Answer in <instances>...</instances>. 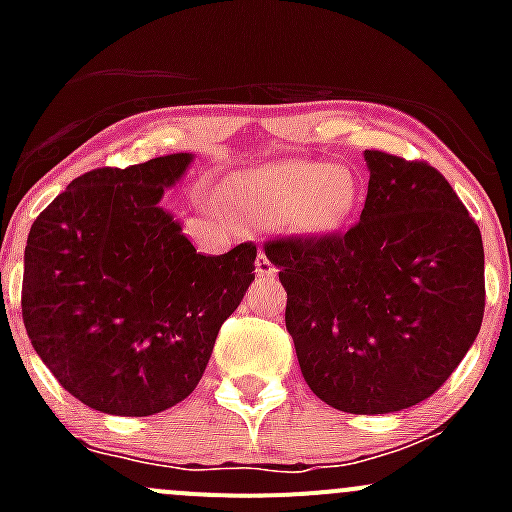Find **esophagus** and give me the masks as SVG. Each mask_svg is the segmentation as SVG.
Wrapping results in <instances>:
<instances>
[{
	"label": "esophagus",
	"mask_w": 512,
	"mask_h": 512,
	"mask_svg": "<svg viewBox=\"0 0 512 512\" xmlns=\"http://www.w3.org/2000/svg\"><path fill=\"white\" fill-rule=\"evenodd\" d=\"M257 275L260 277H275L277 275V267L272 265V260L262 250H260V255H257Z\"/></svg>",
	"instance_id": "1"
}]
</instances>
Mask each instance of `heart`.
Wrapping results in <instances>:
<instances>
[{"mask_svg":"<svg viewBox=\"0 0 512 512\" xmlns=\"http://www.w3.org/2000/svg\"><path fill=\"white\" fill-rule=\"evenodd\" d=\"M235 200L250 218L272 220L292 213L304 230H332L352 213L356 185L337 165L287 160L242 175Z\"/></svg>","mask_w":512,"mask_h":512,"instance_id":"heart-1","label":"heart"}]
</instances>
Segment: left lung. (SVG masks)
Masks as SVG:
<instances>
[{
	"mask_svg": "<svg viewBox=\"0 0 512 512\" xmlns=\"http://www.w3.org/2000/svg\"><path fill=\"white\" fill-rule=\"evenodd\" d=\"M364 158L369 190L349 230L270 237L265 255L309 389L347 414H391L436 394L476 342L483 240L426 160Z\"/></svg>",
	"mask_w": 512,
	"mask_h": 512,
	"instance_id": "obj_1",
	"label": "left lung"
}]
</instances>
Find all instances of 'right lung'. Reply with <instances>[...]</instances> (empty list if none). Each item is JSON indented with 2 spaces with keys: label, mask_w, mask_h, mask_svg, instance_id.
I'll use <instances>...</instances> for the list:
<instances>
[{
  "label": "right lung",
  "mask_w": 512,
  "mask_h": 512,
  "mask_svg": "<svg viewBox=\"0 0 512 512\" xmlns=\"http://www.w3.org/2000/svg\"><path fill=\"white\" fill-rule=\"evenodd\" d=\"M190 160L89 170L29 230L22 317L32 347L103 414L153 416L188 399L255 280V242L205 257L158 205Z\"/></svg>",
  "instance_id": "right-lung-1"
}]
</instances>
